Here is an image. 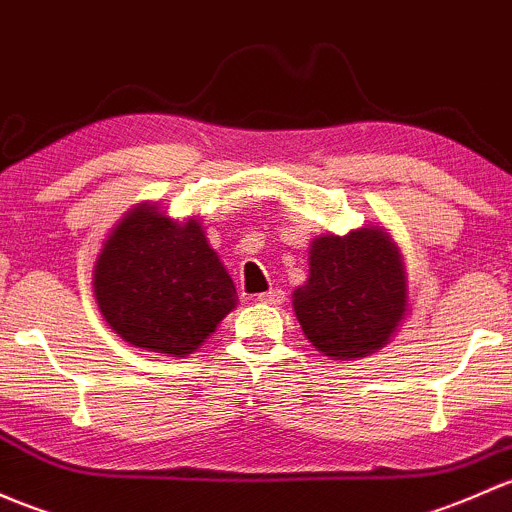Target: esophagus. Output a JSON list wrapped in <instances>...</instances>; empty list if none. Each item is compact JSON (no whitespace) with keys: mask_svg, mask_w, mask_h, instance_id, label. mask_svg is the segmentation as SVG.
Masks as SVG:
<instances>
[{"mask_svg":"<svg viewBox=\"0 0 512 512\" xmlns=\"http://www.w3.org/2000/svg\"><path fill=\"white\" fill-rule=\"evenodd\" d=\"M257 299H260L262 304L277 306V304H282V301H284V292H282V289H270V292L260 294V297H257Z\"/></svg>","mask_w":512,"mask_h":512,"instance_id":"obj_1","label":"esophagus"}]
</instances>
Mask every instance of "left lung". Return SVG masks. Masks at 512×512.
Listing matches in <instances>:
<instances>
[{
	"label": "left lung",
	"mask_w": 512,
	"mask_h": 512,
	"mask_svg": "<svg viewBox=\"0 0 512 512\" xmlns=\"http://www.w3.org/2000/svg\"><path fill=\"white\" fill-rule=\"evenodd\" d=\"M292 306L306 341L331 360L378 353L410 314L405 255L383 225L319 235L309 245V277Z\"/></svg>",
	"instance_id": "8db88e82"
}]
</instances>
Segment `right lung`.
Here are the masks:
<instances>
[{"instance_id":"1","label":"right lung","mask_w":512,"mask_h":512,"mask_svg":"<svg viewBox=\"0 0 512 512\" xmlns=\"http://www.w3.org/2000/svg\"><path fill=\"white\" fill-rule=\"evenodd\" d=\"M93 294L122 341L169 358L198 351L238 306L201 220H176L152 201L129 208L102 240Z\"/></svg>"}]
</instances>
